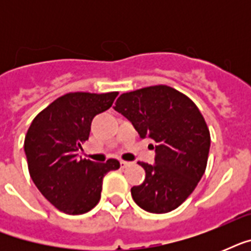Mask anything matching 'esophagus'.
I'll use <instances>...</instances> for the list:
<instances>
[{
  "label": "esophagus",
  "instance_id": "obj_1",
  "mask_svg": "<svg viewBox=\"0 0 251 251\" xmlns=\"http://www.w3.org/2000/svg\"><path fill=\"white\" fill-rule=\"evenodd\" d=\"M130 165H131V163H129V161H124V160L121 161V167L122 168H127V167H130Z\"/></svg>",
  "mask_w": 251,
  "mask_h": 251
}]
</instances>
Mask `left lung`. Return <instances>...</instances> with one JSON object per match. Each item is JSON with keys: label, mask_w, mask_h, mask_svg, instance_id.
Here are the masks:
<instances>
[{"label": "left lung", "mask_w": 251, "mask_h": 251, "mask_svg": "<svg viewBox=\"0 0 251 251\" xmlns=\"http://www.w3.org/2000/svg\"><path fill=\"white\" fill-rule=\"evenodd\" d=\"M114 109L125 116L141 138L156 142L155 164L139 161L146 178L131 197L147 212L165 214L182 204L204 175L210 130L186 95L173 87H145L122 94Z\"/></svg>", "instance_id": "obj_1"}]
</instances>
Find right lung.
<instances>
[{"label":"right lung","instance_id":"obj_1","mask_svg":"<svg viewBox=\"0 0 251 251\" xmlns=\"http://www.w3.org/2000/svg\"><path fill=\"white\" fill-rule=\"evenodd\" d=\"M117 95L116 91L62 95L33 118L25 134L29 176L41 194L65 214L92 210L101 197L104 176L120 168L116 159L94 163L78 157L94 117L109 109Z\"/></svg>","mask_w":251,"mask_h":251}]
</instances>
